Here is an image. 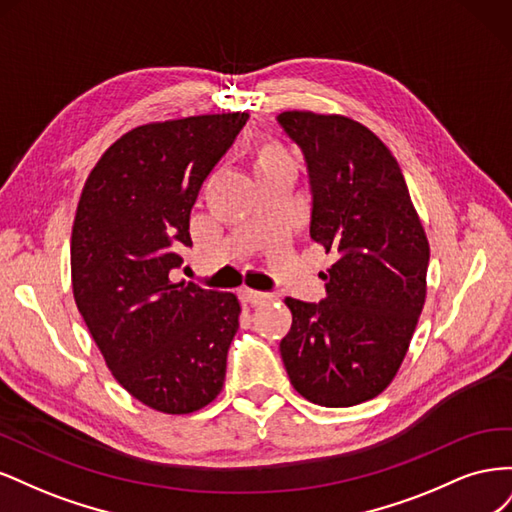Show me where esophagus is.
Wrapping results in <instances>:
<instances>
[{
  "mask_svg": "<svg viewBox=\"0 0 512 512\" xmlns=\"http://www.w3.org/2000/svg\"><path fill=\"white\" fill-rule=\"evenodd\" d=\"M239 297L243 303H250V305H262V303H269L273 301V294H267V292H258V290H252V288H243L239 290Z\"/></svg>",
  "mask_w": 512,
  "mask_h": 512,
  "instance_id": "1",
  "label": "esophagus"
}]
</instances>
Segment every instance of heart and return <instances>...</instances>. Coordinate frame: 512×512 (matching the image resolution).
<instances>
[{"label": "heart", "mask_w": 512, "mask_h": 512, "mask_svg": "<svg viewBox=\"0 0 512 512\" xmlns=\"http://www.w3.org/2000/svg\"><path fill=\"white\" fill-rule=\"evenodd\" d=\"M250 158L256 170V177L271 173V170L277 168L292 166V158L286 147L273 141V138H260V141H256L250 149Z\"/></svg>", "instance_id": "b5f03b06"}]
</instances>
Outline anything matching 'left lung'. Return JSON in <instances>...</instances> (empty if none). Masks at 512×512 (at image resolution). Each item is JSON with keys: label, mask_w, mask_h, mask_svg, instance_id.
I'll list each match as a JSON object with an SVG mask.
<instances>
[{"label": "left lung", "mask_w": 512, "mask_h": 512, "mask_svg": "<svg viewBox=\"0 0 512 512\" xmlns=\"http://www.w3.org/2000/svg\"><path fill=\"white\" fill-rule=\"evenodd\" d=\"M303 151L309 237L333 256L320 303L286 299L280 342L294 389L312 404L348 408L389 386L408 352L427 294L429 243L393 153L344 115H277Z\"/></svg>", "instance_id": "obj_1"}]
</instances>
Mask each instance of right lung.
I'll return each instance as SVG.
<instances>
[{
	"label": "right lung",
	"instance_id": "obj_1",
	"mask_svg": "<svg viewBox=\"0 0 512 512\" xmlns=\"http://www.w3.org/2000/svg\"><path fill=\"white\" fill-rule=\"evenodd\" d=\"M247 113L145 123L91 170L70 243L76 307L115 380L141 404L190 414L220 395L239 329L232 292L170 280L190 211Z\"/></svg>",
	"mask_w": 512,
	"mask_h": 512
}]
</instances>
